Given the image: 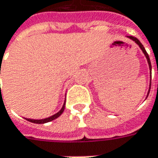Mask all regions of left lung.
Here are the masks:
<instances>
[{
    "label": "left lung",
    "instance_id": "obj_1",
    "mask_svg": "<svg viewBox=\"0 0 158 158\" xmlns=\"http://www.w3.org/2000/svg\"><path fill=\"white\" fill-rule=\"evenodd\" d=\"M128 39H130L131 40H133L134 42H135L137 45L139 46V47L141 48V50L143 51V52L144 53V55H145V57H146V59H147V61H148V63H149V72H150V77H151V63H150V60H149V54L147 53V52H146V50H145V48H144V46H143V44L139 41V40L138 39H136V38H135V37H133V36H127ZM150 87H151V81L149 82V91H148V94H147V98H148V96H149V91H150Z\"/></svg>",
    "mask_w": 158,
    "mask_h": 158
}]
</instances>
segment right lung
Listing matches in <instances>:
<instances>
[{
  "mask_svg": "<svg viewBox=\"0 0 158 158\" xmlns=\"http://www.w3.org/2000/svg\"><path fill=\"white\" fill-rule=\"evenodd\" d=\"M0 74H1V68H0ZM65 105H66V102H64L63 106H62V108L55 114H53L52 116L48 117V118H42V119H32V118H25L26 120L30 121V122H32V123H36V124H44V123H47V122H50L53 119L57 118L58 117H60L61 115V113L64 112V109H65Z\"/></svg>",
  "mask_w": 158,
  "mask_h": 158,
  "instance_id": "right-lung-1",
  "label": "right lung"
}]
</instances>
